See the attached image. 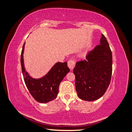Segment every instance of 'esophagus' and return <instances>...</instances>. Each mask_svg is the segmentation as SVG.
<instances>
[{
    "label": "esophagus",
    "mask_w": 132,
    "mask_h": 132,
    "mask_svg": "<svg viewBox=\"0 0 132 132\" xmlns=\"http://www.w3.org/2000/svg\"><path fill=\"white\" fill-rule=\"evenodd\" d=\"M75 66H76V62L74 60H70L68 61V66L69 67L71 71H72L73 69H74Z\"/></svg>",
    "instance_id": "esophagus-1"
}]
</instances>
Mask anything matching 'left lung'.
Instances as JSON below:
<instances>
[{
    "label": "left lung",
    "instance_id": "left-lung-1",
    "mask_svg": "<svg viewBox=\"0 0 132 132\" xmlns=\"http://www.w3.org/2000/svg\"><path fill=\"white\" fill-rule=\"evenodd\" d=\"M73 72L80 99L94 101L105 94L112 74V54L103 34L100 44L88 53L86 60L76 63Z\"/></svg>",
    "mask_w": 132,
    "mask_h": 132
}]
</instances>
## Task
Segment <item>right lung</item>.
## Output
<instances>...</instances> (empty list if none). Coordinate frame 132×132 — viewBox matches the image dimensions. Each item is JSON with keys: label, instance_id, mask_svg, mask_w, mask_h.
<instances>
[{"label": "right lung", "instance_id": "right-lung-1", "mask_svg": "<svg viewBox=\"0 0 132 132\" xmlns=\"http://www.w3.org/2000/svg\"><path fill=\"white\" fill-rule=\"evenodd\" d=\"M25 43L21 55L22 72L25 83L33 97L40 103H47L57 97L61 81L70 71L67 62H58L54 65L47 74L40 78H33L29 76L24 68V54Z\"/></svg>", "mask_w": 132, "mask_h": 132}]
</instances>
